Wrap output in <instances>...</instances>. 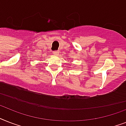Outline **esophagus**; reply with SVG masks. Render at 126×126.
Instances as JSON below:
<instances>
[{
	"label": "esophagus",
	"instance_id": "1",
	"mask_svg": "<svg viewBox=\"0 0 126 126\" xmlns=\"http://www.w3.org/2000/svg\"><path fill=\"white\" fill-rule=\"evenodd\" d=\"M59 51H53V54L55 55H59Z\"/></svg>",
	"mask_w": 126,
	"mask_h": 126
}]
</instances>
